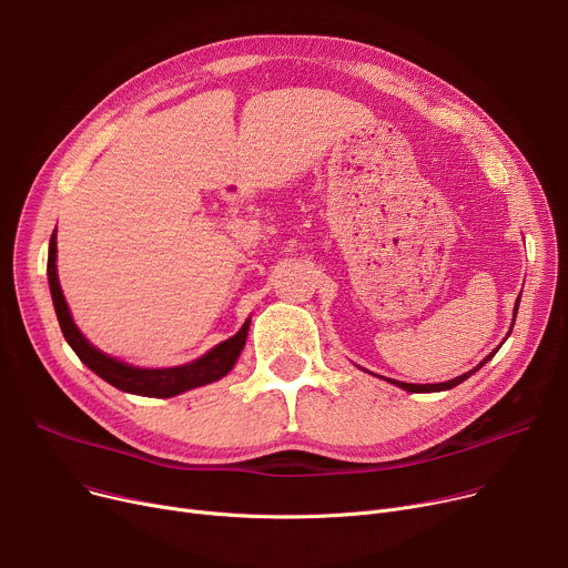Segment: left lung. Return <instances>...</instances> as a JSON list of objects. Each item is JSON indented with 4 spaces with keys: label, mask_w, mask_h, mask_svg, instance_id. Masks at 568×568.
<instances>
[{
    "label": "left lung",
    "mask_w": 568,
    "mask_h": 568,
    "mask_svg": "<svg viewBox=\"0 0 568 568\" xmlns=\"http://www.w3.org/2000/svg\"><path fill=\"white\" fill-rule=\"evenodd\" d=\"M518 301H520V296L516 298V308H514V322H516V311H518ZM496 354V352H494ZM490 354V356H494ZM490 356H486L475 369H470V372H466V374H462V376H457V379H449V382H443V384H404V382H395V379H388L390 384H395V386H399V388H404V390H408V393H440V390H449V388H455V386H459V384H464L470 374H475Z\"/></svg>",
    "instance_id": "left-lung-1"
}]
</instances>
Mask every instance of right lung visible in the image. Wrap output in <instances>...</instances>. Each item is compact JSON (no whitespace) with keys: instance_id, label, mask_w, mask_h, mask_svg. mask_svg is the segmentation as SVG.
I'll use <instances>...</instances> for the list:
<instances>
[{"instance_id":"1","label":"right lung","mask_w":568,"mask_h":568,"mask_svg":"<svg viewBox=\"0 0 568 568\" xmlns=\"http://www.w3.org/2000/svg\"><path fill=\"white\" fill-rule=\"evenodd\" d=\"M48 281L52 292V304L57 311V320L61 326V333L65 343L72 347V352L80 356V361L93 369L100 379L119 388L123 393L141 395V397H173L184 390H192L212 382H219L221 376L229 374L233 365L237 363L248 335V322L229 339H223L221 345L210 349L205 356L178 365V367H164V369H145L128 365L119 358L106 356L100 349H95L89 339L82 335V331L74 326L72 315L68 311V304L63 298L59 276H57V237L50 240V255H48Z\"/></svg>"}]
</instances>
